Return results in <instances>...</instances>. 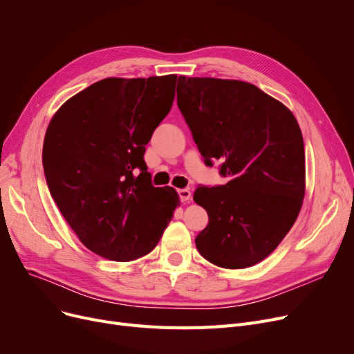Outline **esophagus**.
Returning <instances> with one entry per match:
<instances>
[{
	"label": "esophagus",
	"mask_w": 354,
	"mask_h": 354,
	"mask_svg": "<svg viewBox=\"0 0 354 354\" xmlns=\"http://www.w3.org/2000/svg\"><path fill=\"white\" fill-rule=\"evenodd\" d=\"M178 195H179V198H180V202H183V203L189 202V201H191V196H192V194H191L189 189H179V191H178Z\"/></svg>",
	"instance_id": "34e87169"
}]
</instances>
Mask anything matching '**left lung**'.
I'll list each match as a JSON object with an SVG mask.
<instances>
[{"instance_id":"obj_1","label":"left lung","mask_w":354,"mask_h":354,"mask_svg":"<svg viewBox=\"0 0 354 354\" xmlns=\"http://www.w3.org/2000/svg\"><path fill=\"white\" fill-rule=\"evenodd\" d=\"M176 99L205 163L221 160L228 178L194 194L209 218L196 248L222 268L255 266L284 239L303 205L300 126L281 102L239 80L179 76Z\"/></svg>"}]
</instances>
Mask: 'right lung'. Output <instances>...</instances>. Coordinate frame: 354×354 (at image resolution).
Instances as JSON below:
<instances>
[{"label":"right lung","mask_w":354,"mask_h":354,"mask_svg":"<svg viewBox=\"0 0 354 354\" xmlns=\"http://www.w3.org/2000/svg\"><path fill=\"white\" fill-rule=\"evenodd\" d=\"M175 84L176 74L103 79L70 97L48 123L43 166L50 194L82 244L111 261L151 252L179 205L174 188L153 187L143 160Z\"/></svg>","instance_id":"obj_1"}]
</instances>
